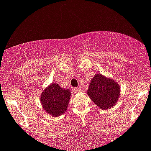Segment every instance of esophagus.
Masks as SVG:
<instances>
[{"label": "esophagus", "instance_id": "esophagus-1", "mask_svg": "<svg viewBox=\"0 0 151 151\" xmlns=\"http://www.w3.org/2000/svg\"><path fill=\"white\" fill-rule=\"evenodd\" d=\"M81 91V89H80V88H74V91H77V92H78V91Z\"/></svg>", "mask_w": 151, "mask_h": 151}]
</instances>
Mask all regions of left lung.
Returning <instances> with one entry per match:
<instances>
[{
  "instance_id": "left-lung-1",
  "label": "left lung",
  "mask_w": 151,
  "mask_h": 151,
  "mask_svg": "<svg viewBox=\"0 0 151 151\" xmlns=\"http://www.w3.org/2000/svg\"><path fill=\"white\" fill-rule=\"evenodd\" d=\"M88 94L97 106L102 109H106L113 106L118 101L120 86L114 80L97 74L90 83Z\"/></svg>"
}]
</instances>
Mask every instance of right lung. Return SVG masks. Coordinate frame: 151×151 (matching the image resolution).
I'll use <instances>...</instances> for the list:
<instances>
[{
  "instance_id": "obj_1",
  "label": "right lung",
  "mask_w": 151,
  "mask_h": 151,
  "mask_svg": "<svg viewBox=\"0 0 151 151\" xmlns=\"http://www.w3.org/2000/svg\"><path fill=\"white\" fill-rule=\"evenodd\" d=\"M70 96L69 90L63 89L58 84L52 83L42 93L41 102L47 113L57 117L66 112Z\"/></svg>"
}]
</instances>
